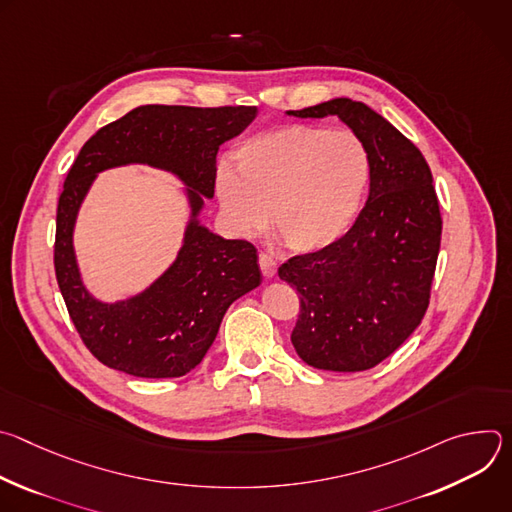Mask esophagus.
Returning <instances> with one entry per match:
<instances>
[{
    "label": "esophagus",
    "instance_id": "1",
    "mask_svg": "<svg viewBox=\"0 0 512 512\" xmlns=\"http://www.w3.org/2000/svg\"><path fill=\"white\" fill-rule=\"evenodd\" d=\"M259 267H261V273H263L265 279H273L275 273H277V263H275V259H273L271 255H267V253H261V255H259Z\"/></svg>",
    "mask_w": 512,
    "mask_h": 512
}]
</instances>
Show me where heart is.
<instances>
[{
	"label": "heart",
	"instance_id": "1",
	"mask_svg": "<svg viewBox=\"0 0 512 512\" xmlns=\"http://www.w3.org/2000/svg\"><path fill=\"white\" fill-rule=\"evenodd\" d=\"M237 174L216 172L214 190L231 229L255 237L269 223L296 253L336 245L358 221L373 162L354 131L294 123L247 137L233 154Z\"/></svg>",
	"mask_w": 512,
	"mask_h": 512
}]
</instances>
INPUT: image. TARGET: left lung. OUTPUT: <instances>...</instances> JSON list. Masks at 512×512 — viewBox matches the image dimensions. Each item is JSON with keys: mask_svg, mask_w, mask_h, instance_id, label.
I'll return each instance as SVG.
<instances>
[{"mask_svg": "<svg viewBox=\"0 0 512 512\" xmlns=\"http://www.w3.org/2000/svg\"><path fill=\"white\" fill-rule=\"evenodd\" d=\"M287 115H334L371 152V192L354 227L336 245L291 257L277 271L302 296L291 332L300 358L322 371H367L411 336L429 304L442 241L431 170L415 145L364 103L332 99Z\"/></svg>", "mask_w": 512, "mask_h": 512, "instance_id": "left-lung-1", "label": "left lung"}]
</instances>
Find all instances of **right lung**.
Instances as JSON below:
<instances>
[{
	"mask_svg": "<svg viewBox=\"0 0 512 512\" xmlns=\"http://www.w3.org/2000/svg\"><path fill=\"white\" fill-rule=\"evenodd\" d=\"M255 117L257 107L141 105L83 145L58 200L54 269L70 320L109 369L141 379L190 373L229 306L261 285L255 247L200 223L204 200L214 196L218 148ZM135 163L168 171L185 186L189 223L177 259L158 280L135 297L103 303L86 289L76 261V218L101 171Z\"/></svg>",
	"mask_w": 512,
	"mask_h": 512,
	"instance_id": "obj_1",
	"label": "right lung"
}]
</instances>
